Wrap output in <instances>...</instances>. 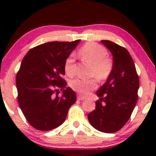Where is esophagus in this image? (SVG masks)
<instances>
[{
  "label": "esophagus",
  "mask_w": 156,
  "mask_h": 156,
  "mask_svg": "<svg viewBox=\"0 0 156 156\" xmlns=\"http://www.w3.org/2000/svg\"><path fill=\"white\" fill-rule=\"evenodd\" d=\"M77 99L80 100V101H82V100L84 99V97H81V96H78V97H77Z\"/></svg>",
  "instance_id": "34e87169"
}]
</instances>
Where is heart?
I'll list each match as a JSON object with an SVG mask.
<instances>
[{
  "label": "heart",
  "mask_w": 156,
  "mask_h": 156,
  "mask_svg": "<svg viewBox=\"0 0 156 156\" xmlns=\"http://www.w3.org/2000/svg\"><path fill=\"white\" fill-rule=\"evenodd\" d=\"M80 54L83 60L91 65V76H95L100 81L107 80L112 74L114 65L112 59L107 57L108 52L103 46L95 42H89L80 49ZM74 62V54L69 55L65 59L64 69L67 76H73L75 74ZM70 87L74 91L84 96L97 88V83L95 79L89 80L75 79L70 82Z\"/></svg>",
  "instance_id": "1"
}]
</instances>
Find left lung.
Listing matches in <instances>:
<instances>
[{
    "label": "left lung",
    "instance_id": "obj_1",
    "mask_svg": "<svg viewBox=\"0 0 156 156\" xmlns=\"http://www.w3.org/2000/svg\"><path fill=\"white\" fill-rule=\"evenodd\" d=\"M113 55L111 75L97 91L96 109L88 114L90 124L104 133H115L124 126L138 100L139 78L129 51L109 40H101Z\"/></svg>",
    "mask_w": 156,
    "mask_h": 156
}]
</instances>
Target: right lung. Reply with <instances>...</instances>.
<instances>
[{
    "label": "right lung",
    "instance_id": "1",
    "mask_svg": "<svg viewBox=\"0 0 156 156\" xmlns=\"http://www.w3.org/2000/svg\"><path fill=\"white\" fill-rule=\"evenodd\" d=\"M80 40L50 42L30 50L16 75L19 106L25 119L39 131H50L65 121L76 101L62 77L64 64ZM59 90L63 94L59 97Z\"/></svg>",
    "mask_w": 156,
    "mask_h": 156
}]
</instances>
